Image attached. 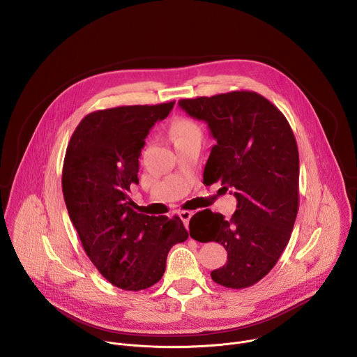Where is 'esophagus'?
Here are the masks:
<instances>
[{
	"label": "esophagus",
	"mask_w": 357,
	"mask_h": 357,
	"mask_svg": "<svg viewBox=\"0 0 357 357\" xmlns=\"http://www.w3.org/2000/svg\"><path fill=\"white\" fill-rule=\"evenodd\" d=\"M178 215H179V218L182 219V222H183L185 227H188V226H189V220H190V218H192L193 212H189V211H181Z\"/></svg>",
	"instance_id": "esophagus-1"
}]
</instances>
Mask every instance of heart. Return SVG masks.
I'll return each mask as SVG.
<instances>
[{
  "mask_svg": "<svg viewBox=\"0 0 357 357\" xmlns=\"http://www.w3.org/2000/svg\"><path fill=\"white\" fill-rule=\"evenodd\" d=\"M171 135L174 142L178 139H183L188 137H193V135H199L200 137V128L190 120H176L172 127H171Z\"/></svg>",
  "mask_w": 357,
  "mask_h": 357,
  "instance_id": "b5f03b06",
  "label": "heart"
}]
</instances>
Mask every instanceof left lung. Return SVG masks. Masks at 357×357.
Here are the masks:
<instances>
[{"mask_svg":"<svg viewBox=\"0 0 357 357\" xmlns=\"http://www.w3.org/2000/svg\"><path fill=\"white\" fill-rule=\"evenodd\" d=\"M190 117L206 121L213 145L203 172L237 199L230 220L206 209L189 222L190 236L216 241L227 263L212 271L223 287L241 289L264 278L287 247L299 205V155L285 116L256 91L237 90L212 97L182 98ZM230 192V193H231Z\"/></svg>","mask_w":357,"mask_h":357,"instance_id":"obj_1","label":"left lung"}]
</instances>
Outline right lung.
I'll return each mask as SVG.
<instances>
[{"instance_id": "right-lung-1", "label": "right lung", "mask_w": 357, "mask_h": 357, "mask_svg": "<svg viewBox=\"0 0 357 357\" xmlns=\"http://www.w3.org/2000/svg\"><path fill=\"white\" fill-rule=\"evenodd\" d=\"M174 105L93 112L79 123L66 149L62 190L69 218L98 273L126 291L157 284L171 247L189 236L178 216L137 213L128 196L138 183L144 139Z\"/></svg>"}]
</instances>
